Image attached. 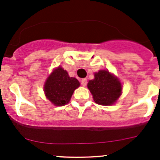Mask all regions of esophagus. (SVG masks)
I'll return each instance as SVG.
<instances>
[{
    "label": "esophagus",
    "instance_id": "1",
    "mask_svg": "<svg viewBox=\"0 0 160 160\" xmlns=\"http://www.w3.org/2000/svg\"><path fill=\"white\" fill-rule=\"evenodd\" d=\"M87 83H88V80H87L86 78H83L81 80V84L83 85V87H85L87 85Z\"/></svg>",
    "mask_w": 160,
    "mask_h": 160
}]
</instances>
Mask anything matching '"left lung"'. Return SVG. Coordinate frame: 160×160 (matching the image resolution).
<instances>
[{
    "label": "left lung",
    "mask_w": 160,
    "mask_h": 160,
    "mask_svg": "<svg viewBox=\"0 0 160 160\" xmlns=\"http://www.w3.org/2000/svg\"><path fill=\"white\" fill-rule=\"evenodd\" d=\"M88 88L93 95L95 103L101 105H112L122 94L120 80L108 70H99L94 73V79L90 80Z\"/></svg>",
    "instance_id": "8db88e82"
}]
</instances>
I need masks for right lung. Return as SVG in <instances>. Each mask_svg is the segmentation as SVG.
<instances>
[{
    "label": "right lung",
    "instance_id": "add662e5",
    "mask_svg": "<svg viewBox=\"0 0 160 160\" xmlns=\"http://www.w3.org/2000/svg\"><path fill=\"white\" fill-rule=\"evenodd\" d=\"M79 87L80 82L59 67L48 77L44 84V92L47 99L55 106H63L70 102L74 90Z\"/></svg>",
    "mask_w": 160,
    "mask_h": 160
}]
</instances>
